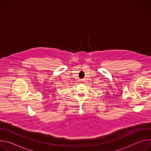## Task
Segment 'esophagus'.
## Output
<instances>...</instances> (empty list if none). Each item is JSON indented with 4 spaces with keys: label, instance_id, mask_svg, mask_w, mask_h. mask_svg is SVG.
Instances as JSON below:
<instances>
[{
    "label": "esophagus",
    "instance_id": "obj_1",
    "mask_svg": "<svg viewBox=\"0 0 151 151\" xmlns=\"http://www.w3.org/2000/svg\"><path fill=\"white\" fill-rule=\"evenodd\" d=\"M85 79H82L81 81V83H85Z\"/></svg>",
    "mask_w": 151,
    "mask_h": 151
}]
</instances>
